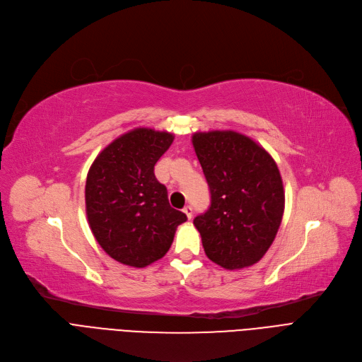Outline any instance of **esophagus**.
I'll return each mask as SVG.
<instances>
[{
    "label": "esophagus",
    "instance_id": "obj_1",
    "mask_svg": "<svg viewBox=\"0 0 362 362\" xmlns=\"http://www.w3.org/2000/svg\"><path fill=\"white\" fill-rule=\"evenodd\" d=\"M184 214L187 215L188 219H192V216H193V208H192V206H185V208H184Z\"/></svg>",
    "mask_w": 362,
    "mask_h": 362
}]
</instances>
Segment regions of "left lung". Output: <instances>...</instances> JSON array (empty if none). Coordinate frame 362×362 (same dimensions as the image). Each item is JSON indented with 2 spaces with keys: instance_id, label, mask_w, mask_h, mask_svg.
I'll use <instances>...</instances> for the list:
<instances>
[{
  "instance_id": "1",
  "label": "left lung",
  "mask_w": 362,
  "mask_h": 362,
  "mask_svg": "<svg viewBox=\"0 0 362 362\" xmlns=\"http://www.w3.org/2000/svg\"><path fill=\"white\" fill-rule=\"evenodd\" d=\"M193 147L211 190V206L194 218L206 256L226 269L261 261L280 228L284 188L277 163L235 131L193 134Z\"/></svg>"
}]
</instances>
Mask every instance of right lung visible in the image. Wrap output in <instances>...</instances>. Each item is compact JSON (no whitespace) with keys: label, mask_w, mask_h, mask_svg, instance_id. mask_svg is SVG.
<instances>
[{"label":"right lung","mask_w":362,"mask_h":362,"mask_svg":"<svg viewBox=\"0 0 362 362\" xmlns=\"http://www.w3.org/2000/svg\"><path fill=\"white\" fill-rule=\"evenodd\" d=\"M174 134L135 128L112 141L93 162L85 184L90 228L115 261L144 268L169 250L185 214L172 209L154 165Z\"/></svg>","instance_id":"add662e5"}]
</instances>
